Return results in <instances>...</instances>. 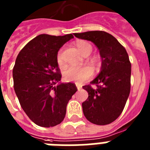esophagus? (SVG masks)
I'll use <instances>...</instances> for the list:
<instances>
[{
    "mask_svg": "<svg viewBox=\"0 0 150 150\" xmlns=\"http://www.w3.org/2000/svg\"><path fill=\"white\" fill-rule=\"evenodd\" d=\"M76 87H77V88L79 91H80L81 89V86L80 85H79V84H76Z\"/></svg>",
    "mask_w": 150,
    "mask_h": 150,
    "instance_id": "obj_1",
    "label": "esophagus"
}]
</instances>
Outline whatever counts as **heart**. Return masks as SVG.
<instances>
[{"label":"heart","mask_w":150,"mask_h":150,"mask_svg":"<svg viewBox=\"0 0 150 150\" xmlns=\"http://www.w3.org/2000/svg\"><path fill=\"white\" fill-rule=\"evenodd\" d=\"M78 50L84 55L86 52H91L92 50V46L89 42L86 41H81L76 44ZM57 62L59 65H62V52H59L57 55ZM93 75L92 69L90 67H77V66H70L64 71L63 76L65 81H75L76 83L81 84L83 81L90 79Z\"/></svg>","instance_id":"b5f03b06"}]
</instances>
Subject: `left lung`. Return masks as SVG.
Returning a JSON list of instances; mask_svg holds the SVG:
<instances>
[{
	"label": "left lung",
	"mask_w": 150,
	"mask_h": 150,
	"mask_svg": "<svg viewBox=\"0 0 150 150\" xmlns=\"http://www.w3.org/2000/svg\"><path fill=\"white\" fill-rule=\"evenodd\" d=\"M81 40L92 42L101 57L99 74L91 84L82 88L88 98L82 103L84 115L97 125L112 123L120 115L130 91L131 64L125 48L117 40L104 31H88L74 33Z\"/></svg>",
	"instance_id": "obj_1"
}]
</instances>
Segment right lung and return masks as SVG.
Instances as JSON below:
<instances>
[{
  "label": "right lung",
  "instance_id": "add662e5",
  "mask_svg": "<svg viewBox=\"0 0 150 150\" xmlns=\"http://www.w3.org/2000/svg\"><path fill=\"white\" fill-rule=\"evenodd\" d=\"M72 34H40L23 48L13 69V88L21 108L36 125L50 127L65 118L69 100L76 91L73 83H61L58 52Z\"/></svg>",
  "mask_w": 150,
  "mask_h": 150
}]
</instances>
